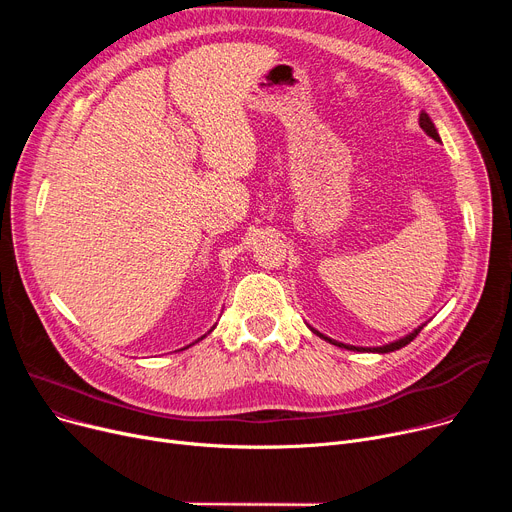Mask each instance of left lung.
I'll return each mask as SVG.
<instances>
[{
  "label": "left lung",
  "mask_w": 512,
  "mask_h": 512,
  "mask_svg": "<svg viewBox=\"0 0 512 512\" xmlns=\"http://www.w3.org/2000/svg\"><path fill=\"white\" fill-rule=\"evenodd\" d=\"M419 126L423 128V132L427 134V137H432L434 141H438V143H442L440 141V134H438V128L434 126V122H432V118H429L425 112H421L419 114ZM423 326L425 324H421L419 328H415L411 334H407V336H402V338H398V340H394V342H388V344H384V346H353V344H344V342H338V340H332V338H328V336H324L321 332H317L315 328H311L309 326V330L313 332V334H317L319 338H324V340H328V342H332V344H336V346H340V348H348V351H367V353H380V355H384V353H392V351H398V348H402V346H407L421 330H423Z\"/></svg>",
  "instance_id": "1"
}]
</instances>
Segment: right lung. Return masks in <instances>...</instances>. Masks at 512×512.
Segmentation results:
<instances>
[{
    "instance_id": "add662e5",
    "label": "right lung",
    "mask_w": 512,
    "mask_h": 512,
    "mask_svg": "<svg viewBox=\"0 0 512 512\" xmlns=\"http://www.w3.org/2000/svg\"><path fill=\"white\" fill-rule=\"evenodd\" d=\"M201 338H205V336H201ZM201 338H199V340H201Z\"/></svg>"
}]
</instances>
